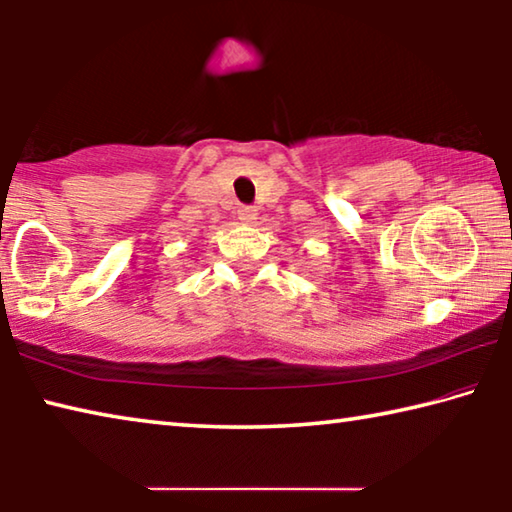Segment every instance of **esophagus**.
Listing matches in <instances>:
<instances>
[{
	"label": "esophagus",
	"mask_w": 512,
	"mask_h": 512,
	"mask_svg": "<svg viewBox=\"0 0 512 512\" xmlns=\"http://www.w3.org/2000/svg\"><path fill=\"white\" fill-rule=\"evenodd\" d=\"M239 221L241 223H246V225H250V223H255L257 221V210L255 207H248V205H244V207H239Z\"/></svg>",
	"instance_id": "esophagus-1"
}]
</instances>
